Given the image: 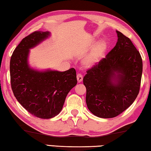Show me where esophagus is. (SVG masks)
I'll list each match as a JSON object with an SVG mask.
<instances>
[{"instance_id":"esophagus-1","label":"esophagus","mask_w":151,"mask_h":151,"mask_svg":"<svg viewBox=\"0 0 151 151\" xmlns=\"http://www.w3.org/2000/svg\"><path fill=\"white\" fill-rule=\"evenodd\" d=\"M76 77H77V81H78V83H81L83 81V75H81V74L78 73L77 74V76H76Z\"/></svg>"}]
</instances>
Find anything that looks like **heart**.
Returning a JSON list of instances; mask_svg holds the SVG:
<instances>
[{
	"instance_id": "1",
	"label": "heart",
	"mask_w": 151,
	"mask_h": 151,
	"mask_svg": "<svg viewBox=\"0 0 151 151\" xmlns=\"http://www.w3.org/2000/svg\"><path fill=\"white\" fill-rule=\"evenodd\" d=\"M107 45L104 40H100L92 48L83 61L85 67L91 68L99 63L106 50Z\"/></svg>"
}]
</instances>
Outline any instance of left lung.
Returning a JSON list of instances; mask_svg holds the SVG:
<instances>
[{
	"mask_svg": "<svg viewBox=\"0 0 151 151\" xmlns=\"http://www.w3.org/2000/svg\"><path fill=\"white\" fill-rule=\"evenodd\" d=\"M116 33L115 47L83 78L86 105L100 118L119 115L133 103L140 90L141 56L129 38L118 30Z\"/></svg>",
	"mask_w": 151,
	"mask_h": 151,
	"instance_id": "1",
	"label": "left lung"
}]
</instances>
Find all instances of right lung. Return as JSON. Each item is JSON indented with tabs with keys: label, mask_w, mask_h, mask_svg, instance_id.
I'll return each instance as SVG.
<instances>
[{
	"label": "right lung",
	"mask_w": 151,
	"mask_h": 151,
	"mask_svg": "<svg viewBox=\"0 0 151 151\" xmlns=\"http://www.w3.org/2000/svg\"><path fill=\"white\" fill-rule=\"evenodd\" d=\"M49 32L35 31L15 48L10 62L11 88L17 101L32 115L51 119L59 114L68 93L77 84L76 70L38 71L28 64L29 49L48 38Z\"/></svg>",
	"instance_id": "obj_1"
}]
</instances>
